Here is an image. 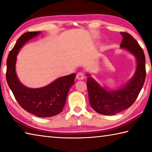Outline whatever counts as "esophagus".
I'll return each instance as SVG.
<instances>
[{"label":"esophagus","mask_w":152,"mask_h":152,"mask_svg":"<svg viewBox=\"0 0 152 152\" xmlns=\"http://www.w3.org/2000/svg\"><path fill=\"white\" fill-rule=\"evenodd\" d=\"M84 74L82 72H78L76 74V79L77 80H82L84 79Z\"/></svg>","instance_id":"1"}]
</instances>
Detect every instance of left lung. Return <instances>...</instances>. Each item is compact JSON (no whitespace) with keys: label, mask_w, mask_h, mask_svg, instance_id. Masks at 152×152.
I'll list each match as a JSON object with an SVG mask.
<instances>
[{"label":"left lung","mask_w":152,"mask_h":152,"mask_svg":"<svg viewBox=\"0 0 152 152\" xmlns=\"http://www.w3.org/2000/svg\"><path fill=\"white\" fill-rule=\"evenodd\" d=\"M121 34L123 40L120 47L132 53L137 60V69L133 78L123 88L109 91L87 74L90 104L95 111L104 115L117 114L132 106L145 80V58L142 48L132 35L126 32H121Z\"/></svg>","instance_id":"8db88e82"}]
</instances>
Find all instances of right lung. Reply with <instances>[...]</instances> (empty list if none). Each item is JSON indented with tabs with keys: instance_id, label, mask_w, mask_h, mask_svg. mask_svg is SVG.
I'll use <instances>...</instances> for the list:
<instances>
[{
	"instance_id": "1",
	"label": "right lung",
	"mask_w": 152,
	"mask_h": 152,
	"mask_svg": "<svg viewBox=\"0 0 152 152\" xmlns=\"http://www.w3.org/2000/svg\"><path fill=\"white\" fill-rule=\"evenodd\" d=\"M39 33V31L27 32L18 39L7 58L6 78L15 98L23 109L35 116L50 117L62 111L69 89L74 84L76 74L60 77L39 88H29L20 83L15 71L18 52L27 41Z\"/></svg>"
}]
</instances>
